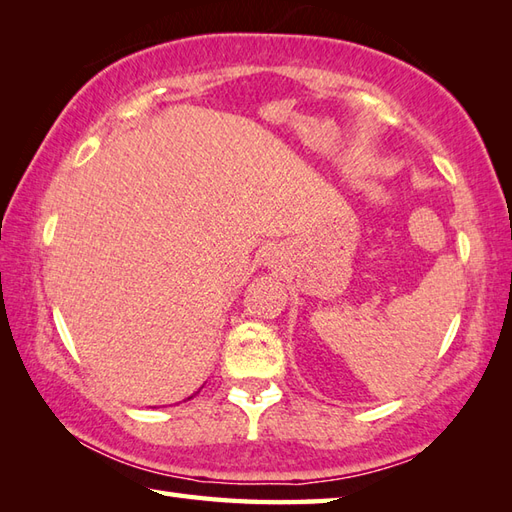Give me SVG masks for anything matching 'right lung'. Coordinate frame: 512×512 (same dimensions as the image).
<instances>
[{
    "label": "right lung",
    "instance_id": "obj_1",
    "mask_svg": "<svg viewBox=\"0 0 512 512\" xmlns=\"http://www.w3.org/2000/svg\"><path fill=\"white\" fill-rule=\"evenodd\" d=\"M189 398H193V396H189ZM189 398H187V400H189Z\"/></svg>",
    "mask_w": 512,
    "mask_h": 512
}]
</instances>
